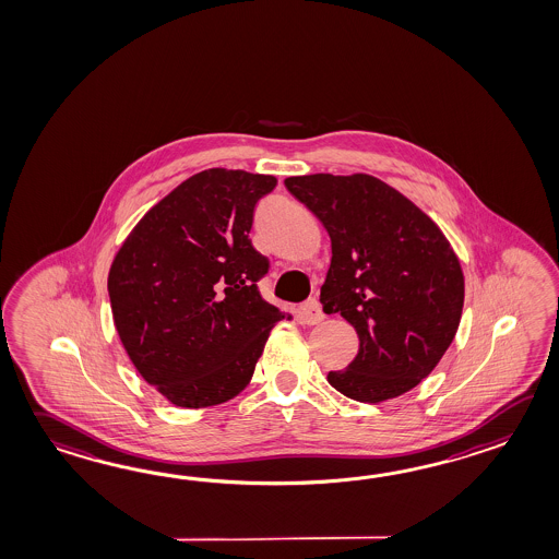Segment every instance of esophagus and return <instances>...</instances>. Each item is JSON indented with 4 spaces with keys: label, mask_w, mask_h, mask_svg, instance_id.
I'll use <instances>...</instances> for the list:
<instances>
[{
    "label": "esophagus",
    "mask_w": 559,
    "mask_h": 559,
    "mask_svg": "<svg viewBox=\"0 0 559 559\" xmlns=\"http://www.w3.org/2000/svg\"><path fill=\"white\" fill-rule=\"evenodd\" d=\"M297 319L302 324H317L323 321V310H321V305L317 302V298H310V300L302 302V305L298 307Z\"/></svg>",
    "instance_id": "obj_1"
}]
</instances>
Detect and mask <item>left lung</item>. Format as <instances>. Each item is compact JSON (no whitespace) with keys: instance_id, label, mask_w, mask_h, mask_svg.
<instances>
[{"instance_id":"left-lung-1","label":"left lung","mask_w":559,"mask_h":559,"mask_svg":"<svg viewBox=\"0 0 559 559\" xmlns=\"http://www.w3.org/2000/svg\"><path fill=\"white\" fill-rule=\"evenodd\" d=\"M285 187L331 236L323 310L341 312L359 335L357 357L326 381L360 403L407 393L457 333L465 297L457 254L419 206L369 174L290 176Z\"/></svg>"}]
</instances>
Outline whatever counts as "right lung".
Instances as JSON below:
<instances>
[{
  "label": "right lung",
  "mask_w": 559,
  "mask_h": 559,
  "mask_svg": "<svg viewBox=\"0 0 559 559\" xmlns=\"http://www.w3.org/2000/svg\"><path fill=\"white\" fill-rule=\"evenodd\" d=\"M269 174L211 168L154 204L116 252L114 324L144 381L176 407L226 403L249 385L271 329L290 319L257 283L269 259L249 233Z\"/></svg>",
  "instance_id": "obj_1"
}]
</instances>
